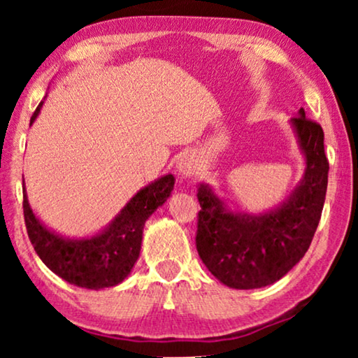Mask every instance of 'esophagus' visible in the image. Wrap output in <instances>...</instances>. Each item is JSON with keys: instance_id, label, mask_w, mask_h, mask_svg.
I'll return each instance as SVG.
<instances>
[{"instance_id": "esophagus-1", "label": "esophagus", "mask_w": 358, "mask_h": 358, "mask_svg": "<svg viewBox=\"0 0 358 358\" xmlns=\"http://www.w3.org/2000/svg\"><path fill=\"white\" fill-rule=\"evenodd\" d=\"M195 168H197V164H195V159L192 158V156L190 155L180 156L178 161V169L180 174L187 178V176H192L195 173Z\"/></svg>"}]
</instances>
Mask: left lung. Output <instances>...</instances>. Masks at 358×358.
Masks as SVG:
<instances>
[{"label":"left lung","instance_id":"8db88e82","mask_svg":"<svg viewBox=\"0 0 358 358\" xmlns=\"http://www.w3.org/2000/svg\"><path fill=\"white\" fill-rule=\"evenodd\" d=\"M298 141L306 158L301 184L290 199L272 212L231 213L208 185L199 187V256L224 285L239 290L261 288L280 280L310 248L327 190L329 161L324 153V131L305 110L293 117Z\"/></svg>","mask_w":358,"mask_h":358}]
</instances>
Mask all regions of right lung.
<instances>
[{"label":"right lung","instance_id":"add662e5","mask_svg":"<svg viewBox=\"0 0 358 358\" xmlns=\"http://www.w3.org/2000/svg\"><path fill=\"white\" fill-rule=\"evenodd\" d=\"M41 104L31 124L41 112ZM174 187V176L168 174L141 189L127 203L106 231L91 239H63L48 231L29 207L24 189V222L37 256L53 273L81 288L114 287L129 275L140 256L145 222L166 202Z\"/></svg>","mask_w":358,"mask_h":358}]
</instances>
